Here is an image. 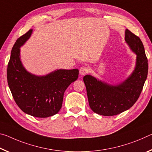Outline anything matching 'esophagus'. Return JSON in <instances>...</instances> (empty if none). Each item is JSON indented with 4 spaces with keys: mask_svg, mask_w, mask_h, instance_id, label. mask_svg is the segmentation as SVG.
I'll list each match as a JSON object with an SVG mask.
<instances>
[{
    "mask_svg": "<svg viewBox=\"0 0 152 152\" xmlns=\"http://www.w3.org/2000/svg\"><path fill=\"white\" fill-rule=\"evenodd\" d=\"M90 72L89 68L86 66H82L80 68V74L81 75H85V74H88Z\"/></svg>",
    "mask_w": 152,
    "mask_h": 152,
    "instance_id": "esophagus-1",
    "label": "esophagus"
}]
</instances>
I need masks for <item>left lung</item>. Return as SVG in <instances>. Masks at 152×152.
<instances>
[{"label": "left lung", "instance_id": "obj_1", "mask_svg": "<svg viewBox=\"0 0 152 152\" xmlns=\"http://www.w3.org/2000/svg\"><path fill=\"white\" fill-rule=\"evenodd\" d=\"M125 40L137 55L135 70L122 83L111 85L91 75L84 76L91 109L103 116H113L130 109L142 91L148 72V59L140 37L125 30Z\"/></svg>", "mask_w": 152, "mask_h": 152}]
</instances>
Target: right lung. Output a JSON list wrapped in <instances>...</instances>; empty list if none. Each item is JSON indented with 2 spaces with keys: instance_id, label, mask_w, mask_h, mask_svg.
I'll return each mask as SVG.
<instances>
[{
  "instance_id": "right-lung-1",
  "label": "right lung",
  "mask_w": 152,
  "mask_h": 152,
  "mask_svg": "<svg viewBox=\"0 0 152 152\" xmlns=\"http://www.w3.org/2000/svg\"><path fill=\"white\" fill-rule=\"evenodd\" d=\"M30 29L18 38L12 48L7 66V81L16 104L31 116H53L61 108L64 92L78 78L79 70H56L45 76H35L27 72L20 59V47L30 37Z\"/></svg>"
}]
</instances>
